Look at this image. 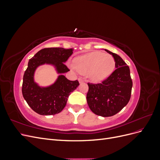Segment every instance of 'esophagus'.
Returning <instances> with one entry per match:
<instances>
[{
	"instance_id": "obj_1",
	"label": "esophagus",
	"mask_w": 160,
	"mask_h": 160,
	"mask_svg": "<svg viewBox=\"0 0 160 160\" xmlns=\"http://www.w3.org/2000/svg\"><path fill=\"white\" fill-rule=\"evenodd\" d=\"M79 83H83V79L82 78H79Z\"/></svg>"
}]
</instances>
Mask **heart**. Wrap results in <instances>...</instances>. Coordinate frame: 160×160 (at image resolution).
<instances>
[{
	"instance_id": "obj_1",
	"label": "heart",
	"mask_w": 160,
	"mask_h": 160,
	"mask_svg": "<svg viewBox=\"0 0 160 160\" xmlns=\"http://www.w3.org/2000/svg\"><path fill=\"white\" fill-rule=\"evenodd\" d=\"M114 66L112 56L96 51L76 58L72 67L81 74H88L91 81L98 82L108 77L113 71Z\"/></svg>"
}]
</instances>
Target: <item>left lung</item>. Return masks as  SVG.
I'll return each instance as SVG.
<instances>
[{
	"mask_svg": "<svg viewBox=\"0 0 160 160\" xmlns=\"http://www.w3.org/2000/svg\"><path fill=\"white\" fill-rule=\"evenodd\" d=\"M105 50L113 55L116 69L101 83H88L87 101L95 114L110 117L119 112L128 103L133 83L129 67L122 57Z\"/></svg>",
	"mask_w": 160,
	"mask_h": 160,
	"instance_id": "1",
	"label": "left lung"
}]
</instances>
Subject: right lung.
Listing matches in <instances>:
<instances>
[{
	"instance_id": "obj_1",
	"label": "right lung",
	"mask_w": 160,
	"mask_h": 160,
	"mask_svg": "<svg viewBox=\"0 0 160 160\" xmlns=\"http://www.w3.org/2000/svg\"><path fill=\"white\" fill-rule=\"evenodd\" d=\"M72 49L61 47L45 48L28 61L23 75L22 93L28 105L36 113L42 115L60 113L65 107L71 92L79 86L78 81H70L62 75L59 76L54 84L47 88H41L33 79L37 67L45 63L55 65L59 73L69 71L64 62L72 55Z\"/></svg>"
}]
</instances>
